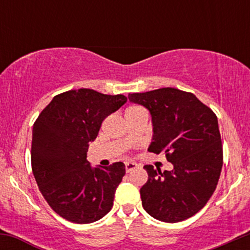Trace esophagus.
I'll use <instances>...</instances> for the list:
<instances>
[{
    "label": "esophagus",
    "instance_id": "34e87169",
    "mask_svg": "<svg viewBox=\"0 0 250 250\" xmlns=\"http://www.w3.org/2000/svg\"><path fill=\"white\" fill-rule=\"evenodd\" d=\"M137 167H139V166H137L135 162H127V163H125V171L129 173V171L134 170V169L137 168Z\"/></svg>",
    "mask_w": 250,
    "mask_h": 250
}]
</instances>
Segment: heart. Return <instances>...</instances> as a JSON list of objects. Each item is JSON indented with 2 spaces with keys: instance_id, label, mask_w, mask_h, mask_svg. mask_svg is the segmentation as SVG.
Masks as SVG:
<instances>
[{
  "instance_id": "1",
  "label": "heart",
  "mask_w": 250,
  "mask_h": 250,
  "mask_svg": "<svg viewBox=\"0 0 250 250\" xmlns=\"http://www.w3.org/2000/svg\"><path fill=\"white\" fill-rule=\"evenodd\" d=\"M143 109L139 105H131V107H128L125 109V115H129V114H133V113H137V111H142Z\"/></svg>"
}]
</instances>
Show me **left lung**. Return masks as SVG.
I'll list each match as a JSON object with an SVG mask.
<instances>
[{
	"label": "left lung",
	"mask_w": 250,
	"mask_h": 250,
	"mask_svg": "<svg viewBox=\"0 0 250 250\" xmlns=\"http://www.w3.org/2000/svg\"><path fill=\"white\" fill-rule=\"evenodd\" d=\"M130 102L150 111V153H163L171 171L145 166L142 206L154 219L175 223L189 219L210 199L219 182L223 151L217 117L194 94L176 88L129 94Z\"/></svg>",
	"instance_id": "obj_1"
}]
</instances>
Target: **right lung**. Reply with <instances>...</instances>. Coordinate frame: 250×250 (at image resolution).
Here are the masks:
<instances>
[{
    "label": "right lung",
    "mask_w": 250,
    "mask_h": 250,
    "mask_svg": "<svg viewBox=\"0 0 250 250\" xmlns=\"http://www.w3.org/2000/svg\"><path fill=\"white\" fill-rule=\"evenodd\" d=\"M125 102V95H105L85 88L69 90L54 97L34 123L33 174L44 200L63 219L91 223L113 207L125 165L93 168L87 151L103 120Z\"/></svg>",
    "instance_id": "right-lung-1"
}]
</instances>
